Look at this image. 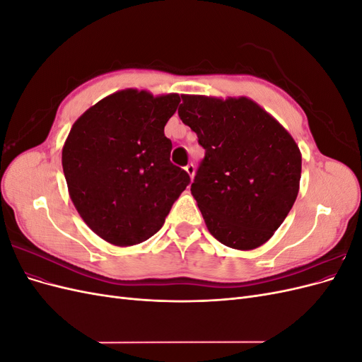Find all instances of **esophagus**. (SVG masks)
Here are the masks:
<instances>
[{
    "label": "esophagus",
    "instance_id": "obj_1",
    "mask_svg": "<svg viewBox=\"0 0 362 362\" xmlns=\"http://www.w3.org/2000/svg\"><path fill=\"white\" fill-rule=\"evenodd\" d=\"M185 172L189 173L190 178H193V177H194V164H193V163L187 164V166H185Z\"/></svg>",
    "mask_w": 362,
    "mask_h": 362
}]
</instances>
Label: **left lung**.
Here are the masks:
<instances>
[{
	"instance_id": "1",
	"label": "left lung",
	"mask_w": 362,
	"mask_h": 362,
	"mask_svg": "<svg viewBox=\"0 0 362 362\" xmlns=\"http://www.w3.org/2000/svg\"><path fill=\"white\" fill-rule=\"evenodd\" d=\"M181 100L178 116L205 149L190 190L208 231L228 247L261 246L298 198V145L247 98L181 95Z\"/></svg>"
}]
</instances>
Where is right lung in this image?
<instances>
[{"label": "right lung", "mask_w": 362, "mask_h": 362, "mask_svg": "<svg viewBox=\"0 0 362 362\" xmlns=\"http://www.w3.org/2000/svg\"><path fill=\"white\" fill-rule=\"evenodd\" d=\"M178 95L122 90L89 108L62 152L71 199L95 234L116 246L145 242L190 184L170 161L164 125Z\"/></svg>", "instance_id": "1"}]
</instances>
